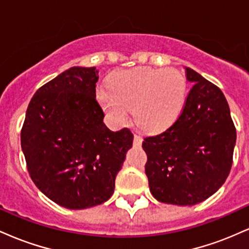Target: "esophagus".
Masks as SVG:
<instances>
[{"mask_svg":"<svg viewBox=\"0 0 249 249\" xmlns=\"http://www.w3.org/2000/svg\"><path fill=\"white\" fill-rule=\"evenodd\" d=\"M142 138L141 136H134V138H133V145L134 146H141L142 145Z\"/></svg>","mask_w":249,"mask_h":249,"instance_id":"34e87169","label":"esophagus"}]
</instances>
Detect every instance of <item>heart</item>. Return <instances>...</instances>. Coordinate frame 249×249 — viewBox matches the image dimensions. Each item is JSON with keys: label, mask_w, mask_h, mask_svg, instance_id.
<instances>
[{"label": "heart", "mask_w": 249, "mask_h": 249, "mask_svg": "<svg viewBox=\"0 0 249 249\" xmlns=\"http://www.w3.org/2000/svg\"><path fill=\"white\" fill-rule=\"evenodd\" d=\"M104 85L98 99L115 124L126 122L131 108L136 121L148 132H158L178 119L185 105L186 81L174 69L137 68L119 71Z\"/></svg>", "instance_id": "heart-1"}]
</instances>
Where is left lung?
Listing matches in <instances>:
<instances>
[{
	"instance_id": "left-lung-1",
	"label": "left lung",
	"mask_w": 249,
	"mask_h": 249,
	"mask_svg": "<svg viewBox=\"0 0 249 249\" xmlns=\"http://www.w3.org/2000/svg\"><path fill=\"white\" fill-rule=\"evenodd\" d=\"M193 83L179 118L160 134L147 137L145 173L158 201L192 206L214 194L227 179L236 131L224 93L185 68Z\"/></svg>"
}]
</instances>
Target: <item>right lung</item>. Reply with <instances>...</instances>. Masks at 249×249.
I'll list each match as a JSON object with an SVG mask.
<instances>
[{
	"label": "right lung",
	"mask_w": 249,
	"mask_h": 249,
	"mask_svg": "<svg viewBox=\"0 0 249 249\" xmlns=\"http://www.w3.org/2000/svg\"><path fill=\"white\" fill-rule=\"evenodd\" d=\"M97 81L95 67H73L48 82L31 98L21 131L34 184L69 210L110 199L117 173L132 147L128 128L113 132L103 122Z\"/></svg>",
	"instance_id": "1"
}]
</instances>
